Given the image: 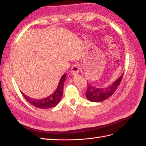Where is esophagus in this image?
<instances>
[{"label": "esophagus", "mask_w": 146, "mask_h": 146, "mask_svg": "<svg viewBox=\"0 0 146 146\" xmlns=\"http://www.w3.org/2000/svg\"><path fill=\"white\" fill-rule=\"evenodd\" d=\"M80 72V67L78 65L75 64L72 67V69H71V73H72V74L73 75H76V74H78Z\"/></svg>", "instance_id": "obj_1"}]
</instances>
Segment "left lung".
I'll return each mask as SVG.
<instances>
[{
	"instance_id": "left-lung-1",
	"label": "left lung",
	"mask_w": 146,
	"mask_h": 146,
	"mask_svg": "<svg viewBox=\"0 0 146 146\" xmlns=\"http://www.w3.org/2000/svg\"><path fill=\"white\" fill-rule=\"evenodd\" d=\"M123 73L113 83L107 87L96 88L92 84H88L86 98L93 102H102L108 99L117 90L122 80Z\"/></svg>"
}]
</instances>
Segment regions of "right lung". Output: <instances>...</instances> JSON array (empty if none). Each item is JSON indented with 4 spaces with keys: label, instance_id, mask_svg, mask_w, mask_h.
Masks as SVG:
<instances>
[{
    "label": "right lung",
    "instance_id": "right-lung-1",
    "mask_svg": "<svg viewBox=\"0 0 146 146\" xmlns=\"http://www.w3.org/2000/svg\"><path fill=\"white\" fill-rule=\"evenodd\" d=\"M66 74H63L61 77V79L59 81L57 88L54 91L53 94H51L47 98L41 99H36L34 98H29V97L25 95L23 92L21 94H23L25 99L27 101L31 104L32 106H35L39 109H50V108L56 106L60 101L63 92V84L66 80Z\"/></svg>",
    "mask_w": 146,
    "mask_h": 146
}]
</instances>
